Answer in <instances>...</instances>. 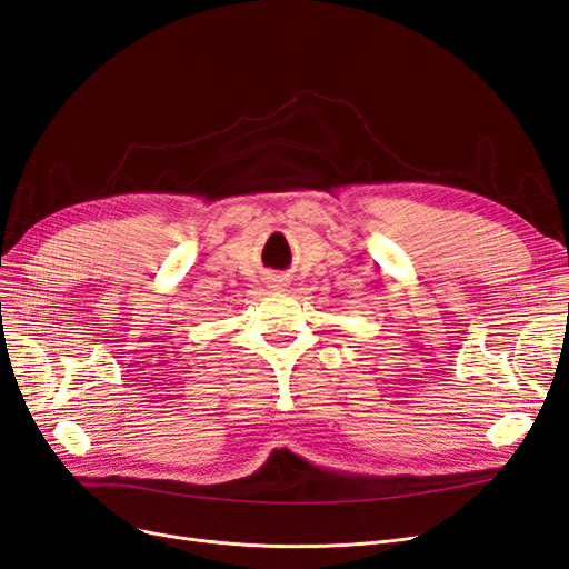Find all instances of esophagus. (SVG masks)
<instances>
[{
  "label": "esophagus",
  "instance_id": "34e87169",
  "mask_svg": "<svg viewBox=\"0 0 569 569\" xmlns=\"http://www.w3.org/2000/svg\"><path fill=\"white\" fill-rule=\"evenodd\" d=\"M271 288H273V290H286V288H288V281H286V279H277V281L271 283Z\"/></svg>",
  "mask_w": 569,
  "mask_h": 569
}]
</instances>
